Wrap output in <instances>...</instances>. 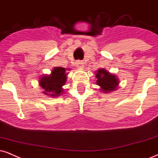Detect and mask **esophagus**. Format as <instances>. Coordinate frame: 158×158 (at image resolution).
<instances>
[{"label":"esophagus","instance_id":"obj_1","mask_svg":"<svg viewBox=\"0 0 158 158\" xmlns=\"http://www.w3.org/2000/svg\"><path fill=\"white\" fill-rule=\"evenodd\" d=\"M76 65H77V67L78 68V69H82V68L84 67V65H85V64H84L83 61L78 60L77 62V63H76Z\"/></svg>","mask_w":158,"mask_h":158}]
</instances>
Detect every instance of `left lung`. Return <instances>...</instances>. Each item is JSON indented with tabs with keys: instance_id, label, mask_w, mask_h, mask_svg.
I'll return each mask as SVG.
<instances>
[{
	"instance_id": "1",
	"label": "left lung",
	"mask_w": 158,
	"mask_h": 158,
	"mask_svg": "<svg viewBox=\"0 0 158 158\" xmlns=\"http://www.w3.org/2000/svg\"><path fill=\"white\" fill-rule=\"evenodd\" d=\"M96 85L104 93H109L118 88L119 81L117 76L111 73L104 69H100L95 72Z\"/></svg>"
}]
</instances>
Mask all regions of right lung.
<instances>
[{"label":"right lung","mask_w":158,"mask_h":158,"mask_svg":"<svg viewBox=\"0 0 158 158\" xmlns=\"http://www.w3.org/2000/svg\"><path fill=\"white\" fill-rule=\"evenodd\" d=\"M66 70L63 67H55L52 70L50 74L44 75L40 78L39 84L42 88L43 93L48 96L56 98L63 95V86L67 81Z\"/></svg>","instance_id":"obj_1"}]
</instances>
